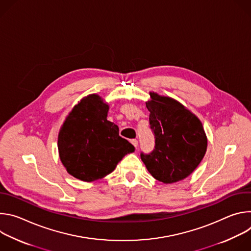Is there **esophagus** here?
<instances>
[{
    "instance_id": "obj_1",
    "label": "esophagus",
    "mask_w": 251,
    "mask_h": 251,
    "mask_svg": "<svg viewBox=\"0 0 251 251\" xmlns=\"http://www.w3.org/2000/svg\"><path fill=\"white\" fill-rule=\"evenodd\" d=\"M131 143L134 145V147L137 149V147H138V141H137L136 139H133V140L131 141Z\"/></svg>"
}]
</instances>
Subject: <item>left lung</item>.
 Returning <instances> with one entry per match:
<instances>
[{
	"mask_svg": "<svg viewBox=\"0 0 251 251\" xmlns=\"http://www.w3.org/2000/svg\"><path fill=\"white\" fill-rule=\"evenodd\" d=\"M146 102L155 149L141 159L156 180L165 184L182 181L202 160L207 139L200 119L176 100L150 92Z\"/></svg>",
	"mask_w": 251,
	"mask_h": 251,
	"instance_id": "8db88e82",
	"label": "left lung"
}]
</instances>
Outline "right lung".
Returning <instances> with one entry per match:
<instances>
[{
  "label": "right lung",
  "instance_id": "right-lung-1",
  "mask_svg": "<svg viewBox=\"0 0 251 251\" xmlns=\"http://www.w3.org/2000/svg\"><path fill=\"white\" fill-rule=\"evenodd\" d=\"M109 105L97 94L80 100L58 133L59 158L68 174L93 182L114 171L122 158L135 151L119 136V128L107 120Z\"/></svg>",
  "mask_w": 251,
  "mask_h": 251
}]
</instances>
